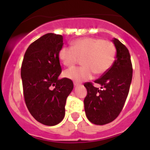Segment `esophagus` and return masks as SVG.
I'll use <instances>...</instances> for the list:
<instances>
[{
	"instance_id": "34e87169",
	"label": "esophagus",
	"mask_w": 150,
	"mask_h": 150,
	"mask_svg": "<svg viewBox=\"0 0 150 150\" xmlns=\"http://www.w3.org/2000/svg\"><path fill=\"white\" fill-rule=\"evenodd\" d=\"M74 85L75 86H79L80 85V83H78V82H74Z\"/></svg>"
}]
</instances>
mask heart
Segmentation results:
<instances>
[{
  "instance_id": "1",
  "label": "heart",
  "mask_w": 150,
  "mask_h": 150,
  "mask_svg": "<svg viewBox=\"0 0 150 150\" xmlns=\"http://www.w3.org/2000/svg\"><path fill=\"white\" fill-rule=\"evenodd\" d=\"M116 49L114 43L101 38H85L74 40L72 46H63L59 58L64 65L72 67L83 58L81 67H72L64 72V77L75 82L91 79L94 74H105L115 62Z\"/></svg>"
}]
</instances>
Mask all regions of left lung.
<instances>
[{
	"mask_svg": "<svg viewBox=\"0 0 150 150\" xmlns=\"http://www.w3.org/2000/svg\"><path fill=\"white\" fill-rule=\"evenodd\" d=\"M116 49L114 63L95 81L101 86L96 88L92 83H85L87 95L84 99L85 112L88 120L95 125H105L116 120L125 105L132 83V64L127 47L119 40H112Z\"/></svg>",
	"mask_w": 150,
	"mask_h": 150,
	"instance_id": "1",
	"label": "left lung"
}]
</instances>
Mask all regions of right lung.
I'll return each mask as SVG.
<instances>
[{"label": "right lung", "instance_id": "obj_1", "mask_svg": "<svg viewBox=\"0 0 150 150\" xmlns=\"http://www.w3.org/2000/svg\"><path fill=\"white\" fill-rule=\"evenodd\" d=\"M63 44L62 35L42 36L28 46L21 67L28 109L37 121L49 126L62 121L66 100L74 88L71 79L58 78L62 73L59 52Z\"/></svg>", "mask_w": 150, "mask_h": 150}]
</instances>
